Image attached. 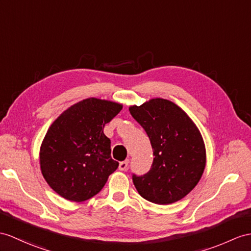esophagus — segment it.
I'll return each mask as SVG.
<instances>
[{
  "mask_svg": "<svg viewBox=\"0 0 251 251\" xmlns=\"http://www.w3.org/2000/svg\"><path fill=\"white\" fill-rule=\"evenodd\" d=\"M129 166V161H124L119 163V170H126Z\"/></svg>",
  "mask_w": 251,
  "mask_h": 251,
  "instance_id": "obj_1",
  "label": "esophagus"
}]
</instances>
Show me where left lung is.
Returning a JSON list of instances; mask_svg holds the SVG:
<instances>
[{
	"mask_svg": "<svg viewBox=\"0 0 251 251\" xmlns=\"http://www.w3.org/2000/svg\"><path fill=\"white\" fill-rule=\"evenodd\" d=\"M129 111L146 131L154 156L148 173L132 175L137 192L156 204L184 198L205 167L204 143L197 126L178 105L160 98Z\"/></svg>",
	"mask_w": 251,
	"mask_h": 251,
	"instance_id": "8db88e82",
	"label": "left lung"
}]
</instances>
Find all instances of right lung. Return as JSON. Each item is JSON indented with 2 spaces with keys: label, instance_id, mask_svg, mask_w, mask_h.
Returning <instances> with one entry per match:
<instances>
[{
  "label": "right lung",
  "instance_id": "1",
  "mask_svg": "<svg viewBox=\"0 0 251 251\" xmlns=\"http://www.w3.org/2000/svg\"><path fill=\"white\" fill-rule=\"evenodd\" d=\"M121 108L118 103L89 98L53 122L40 148V167L59 196L76 202L94 197L118 168L103 129Z\"/></svg>",
  "mask_w": 251,
  "mask_h": 251
}]
</instances>
